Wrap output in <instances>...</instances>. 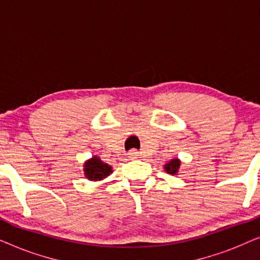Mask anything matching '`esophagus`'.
I'll use <instances>...</instances> for the list:
<instances>
[{
    "instance_id": "34e87169",
    "label": "esophagus",
    "mask_w": 260,
    "mask_h": 260,
    "mask_svg": "<svg viewBox=\"0 0 260 260\" xmlns=\"http://www.w3.org/2000/svg\"><path fill=\"white\" fill-rule=\"evenodd\" d=\"M127 155H129V158L135 159V158H137L138 156H140V152H138L137 150H131Z\"/></svg>"
}]
</instances>
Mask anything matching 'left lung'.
<instances>
[{
    "instance_id": "8db88e82",
    "label": "left lung",
    "mask_w": 260,
    "mask_h": 260,
    "mask_svg": "<svg viewBox=\"0 0 260 260\" xmlns=\"http://www.w3.org/2000/svg\"><path fill=\"white\" fill-rule=\"evenodd\" d=\"M180 161L177 158H175V159H172V161H170L169 163H167V165L165 166V169H166V172L168 173V174H176L177 173V170H179V168H180Z\"/></svg>"
}]
</instances>
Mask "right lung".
<instances>
[{
    "label": "right lung",
    "mask_w": 260,
    "mask_h": 260,
    "mask_svg": "<svg viewBox=\"0 0 260 260\" xmlns=\"http://www.w3.org/2000/svg\"><path fill=\"white\" fill-rule=\"evenodd\" d=\"M85 170V175L88 180L92 181H97V180H102L104 177L109 176L110 174L112 173L111 167L106 163L102 162L98 157H93L85 163L84 167Z\"/></svg>",
    "instance_id": "obj_1"
}]
</instances>
